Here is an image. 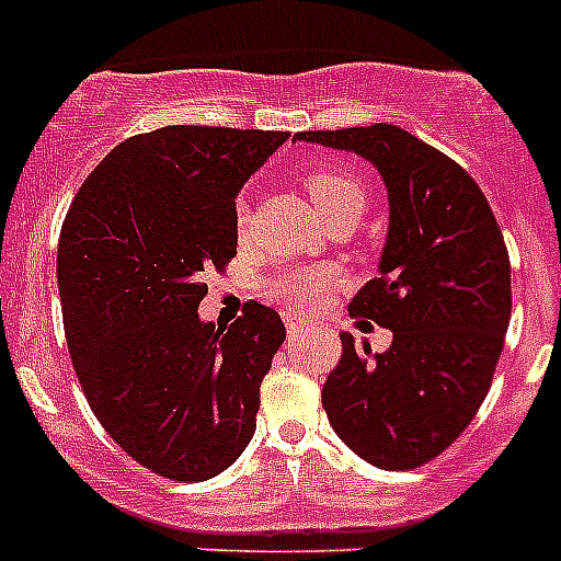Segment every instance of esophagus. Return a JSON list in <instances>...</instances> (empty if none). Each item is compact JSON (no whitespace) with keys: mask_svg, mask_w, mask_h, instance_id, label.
Segmentation results:
<instances>
[{"mask_svg":"<svg viewBox=\"0 0 561 561\" xmlns=\"http://www.w3.org/2000/svg\"><path fill=\"white\" fill-rule=\"evenodd\" d=\"M304 329H306L304 320H295V317H286V331H289V336L304 334Z\"/></svg>","mask_w":561,"mask_h":561,"instance_id":"34e87169","label":"esophagus"}]
</instances>
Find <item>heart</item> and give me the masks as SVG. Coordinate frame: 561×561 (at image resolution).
Wrapping results in <instances>:
<instances>
[{"label": "heart", "instance_id": "obj_1", "mask_svg": "<svg viewBox=\"0 0 561 561\" xmlns=\"http://www.w3.org/2000/svg\"><path fill=\"white\" fill-rule=\"evenodd\" d=\"M306 193L311 205L323 213V219L334 216L348 207L365 210V187L351 173L334 171V168H311L304 176ZM236 230L244 236L247 230V207L238 205ZM340 284V272L331 264H297L275 272L266 280V295L275 304L286 306L295 311H309L323 304L331 286Z\"/></svg>", "mask_w": 561, "mask_h": 561}]
</instances>
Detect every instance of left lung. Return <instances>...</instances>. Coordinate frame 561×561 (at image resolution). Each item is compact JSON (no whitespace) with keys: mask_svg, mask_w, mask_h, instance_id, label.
Masks as SVG:
<instances>
[{"mask_svg":"<svg viewBox=\"0 0 561 561\" xmlns=\"http://www.w3.org/2000/svg\"><path fill=\"white\" fill-rule=\"evenodd\" d=\"M362 157L388 191L379 277L351 300L393 331L388 351L342 331L323 408L342 444L379 469H415L458 438L483 404L508 317L512 266L483 191L458 162L390 123L300 131Z\"/></svg>","mask_w":561,"mask_h":561,"instance_id":"obj_1","label":"left lung"}]
</instances>
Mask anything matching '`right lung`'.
<instances>
[{"instance_id": "add662e5", "label": "right lung", "mask_w": 561, "mask_h": 561, "mask_svg": "<svg viewBox=\"0 0 561 561\" xmlns=\"http://www.w3.org/2000/svg\"><path fill=\"white\" fill-rule=\"evenodd\" d=\"M286 131L165 126L106 153L58 241L64 331L89 408L137 463L207 480L255 433L261 381L286 340L270 306L230 329L199 317L236 255V196Z\"/></svg>"}]
</instances>
